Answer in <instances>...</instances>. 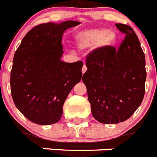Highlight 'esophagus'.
Listing matches in <instances>:
<instances>
[{
  "label": "esophagus",
  "instance_id": "34e87169",
  "mask_svg": "<svg viewBox=\"0 0 157 157\" xmlns=\"http://www.w3.org/2000/svg\"><path fill=\"white\" fill-rule=\"evenodd\" d=\"M86 70H87L86 65L84 64V65H83V67H82V74H84V73L86 71Z\"/></svg>",
  "mask_w": 157,
  "mask_h": 157
}]
</instances>
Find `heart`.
Returning <instances> with one entry per match:
<instances>
[{
    "mask_svg": "<svg viewBox=\"0 0 157 157\" xmlns=\"http://www.w3.org/2000/svg\"><path fill=\"white\" fill-rule=\"evenodd\" d=\"M76 45L81 49L91 48L95 45L101 48L114 46L118 41L117 34L113 30L105 28H93L83 30L75 36Z\"/></svg>",
    "mask_w": 157,
    "mask_h": 157,
    "instance_id": "heart-1",
    "label": "heart"
}]
</instances>
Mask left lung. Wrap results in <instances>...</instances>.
<instances>
[{
    "mask_svg": "<svg viewBox=\"0 0 157 157\" xmlns=\"http://www.w3.org/2000/svg\"><path fill=\"white\" fill-rule=\"evenodd\" d=\"M116 26L125 34L120 48L91 52L82 76L93 116L106 124L129 119L142 102L145 90V58L138 36L130 26Z\"/></svg>",
    "mask_w": 157,
    "mask_h": 157,
    "instance_id": "obj_1",
    "label": "left lung"
}]
</instances>
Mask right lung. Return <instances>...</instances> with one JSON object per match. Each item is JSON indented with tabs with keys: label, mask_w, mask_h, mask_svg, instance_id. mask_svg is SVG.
<instances>
[{
	"label": "right lung",
	"mask_w": 157,
	"mask_h": 157,
	"mask_svg": "<svg viewBox=\"0 0 157 157\" xmlns=\"http://www.w3.org/2000/svg\"><path fill=\"white\" fill-rule=\"evenodd\" d=\"M80 22L37 25L23 37L15 52L10 85L16 108L30 121L50 125L61 119L63 105L82 76L83 63H65L63 32Z\"/></svg>",
	"instance_id": "1"
}]
</instances>
